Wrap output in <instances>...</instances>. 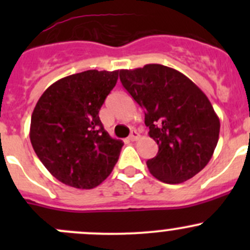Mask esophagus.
I'll use <instances>...</instances> for the list:
<instances>
[{
  "mask_svg": "<svg viewBox=\"0 0 250 250\" xmlns=\"http://www.w3.org/2000/svg\"><path fill=\"white\" fill-rule=\"evenodd\" d=\"M139 133L137 132V130L135 129H133V130H130V135H129V140L130 141H135L137 139H139Z\"/></svg>",
  "mask_w": 250,
  "mask_h": 250,
  "instance_id": "esophagus-1",
  "label": "esophagus"
}]
</instances>
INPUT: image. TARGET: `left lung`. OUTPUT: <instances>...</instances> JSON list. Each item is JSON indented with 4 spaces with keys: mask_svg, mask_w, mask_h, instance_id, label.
<instances>
[{
    "mask_svg": "<svg viewBox=\"0 0 250 250\" xmlns=\"http://www.w3.org/2000/svg\"><path fill=\"white\" fill-rule=\"evenodd\" d=\"M122 85L145 112L148 135L157 143L150 173L166 184L188 180L208 165L219 140L220 121L202 90L172 67L147 64L121 70Z\"/></svg>",
    "mask_w": 250,
    "mask_h": 250,
    "instance_id": "1",
    "label": "left lung"
}]
</instances>
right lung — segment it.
<instances>
[{
    "instance_id": "right-lung-1",
    "label": "right lung",
    "mask_w": 250,
    "mask_h": 250,
    "mask_svg": "<svg viewBox=\"0 0 250 250\" xmlns=\"http://www.w3.org/2000/svg\"><path fill=\"white\" fill-rule=\"evenodd\" d=\"M118 70L70 75L44 90L31 116L30 140L48 172L65 185L93 188L112 172L123 143L104 129L99 110Z\"/></svg>"
}]
</instances>
